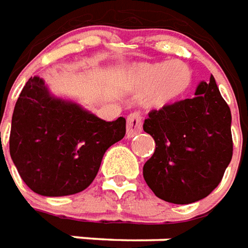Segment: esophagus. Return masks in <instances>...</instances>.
I'll list each match as a JSON object with an SVG mask.
<instances>
[{
  "mask_svg": "<svg viewBox=\"0 0 248 248\" xmlns=\"http://www.w3.org/2000/svg\"><path fill=\"white\" fill-rule=\"evenodd\" d=\"M142 131V117L140 112H133L127 117V124H126V137H133Z\"/></svg>",
  "mask_w": 248,
  "mask_h": 248,
  "instance_id": "34e87169",
  "label": "esophagus"
}]
</instances>
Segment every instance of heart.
<instances>
[{"label": "heart", "instance_id": "b5f03b06", "mask_svg": "<svg viewBox=\"0 0 248 248\" xmlns=\"http://www.w3.org/2000/svg\"><path fill=\"white\" fill-rule=\"evenodd\" d=\"M189 83L190 71L181 62L138 64L127 74L130 87L146 90L143 100L149 106H164L172 102Z\"/></svg>", "mask_w": 248, "mask_h": 248}]
</instances>
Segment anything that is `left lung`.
<instances>
[{
    "mask_svg": "<svg viewBox=\"0 0 248 248\" xmlns=\"http://www.w3.org/2000/svg\"><path fill=\"white\" fill-rule=\"evenodd\" d=\"M143 130L155 150L143 165L154 195L173 204L207 197L220 184L232 158L231 110L215 78L202 82L192 99L152 110Z\"/></svg>",
    "mask_w": 248,
    "mask_h": 248,
    "instance_id": "left-lung-1",
    "label": "left lung"
}]
</instances>
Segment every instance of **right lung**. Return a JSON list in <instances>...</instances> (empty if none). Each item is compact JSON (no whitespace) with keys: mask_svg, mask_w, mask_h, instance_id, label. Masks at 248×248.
I'll return each instance as SVG.
<instances>
[{"mask_svg":"<svg viewBox=\"0 0 248 248\" xmlns=\"http://www.w3.org/2000/svg\"><path fill=\"white\" fill-rule=\"evenodd\" d=\"M124 134V117L106 122L76 103L53 98L34 76L16 102L9 152L34 193L68 196L94 181L103 154Z\"/></svg>","mask_w":248,"mask_h":248,"instance_id":"right-lung-1","label":"right lung"}]
</instances>
